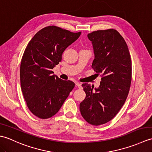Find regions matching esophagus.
<instances>
[{
	"mask_svg": "<svg viewBox=\"0 0 152 152\" xmlns=\"http://www.w3.org/2000/svg\"><path fill=\"white\" fill-rule=\"evenodd\" d=\"M76 86L77 87H78V88H82L81 83H79V82H76Z\"/></svg>",
	"mask_w": 152,
	"mask_h": 152,
	"instance_id": "1",
	"label": "esophagus"
}]
</instances>
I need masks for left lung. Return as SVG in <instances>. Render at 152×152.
Here are the masks:
<instances>
[{"label":"left lung","instance_id":"8db88e82","mask_svg":"<svg viewBox=\"0 0 152 152\" xmlns=\"http://www.w3.org/2000/svg\"><path fill=\"white\" fill-rule=\"evenodd\" d=\"M88 37L95 54L92 68L102 78L95 92L93 86L82 85L86 96L80 110L89 124L100 125L112 120L127 99L132 80L131 58L124 38L115 29L93 31Z\"/></svg>","mask_w":152,"mask_h":152}]
</instances>
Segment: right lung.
<instances>
[{
    "label": "right lung",
    "instance_id": "1",
    "mask_svg": "<svg viewBox=\"0 0 152 152\" xmlns=\"http://www.w3.org/2000/svg\"><path fill=\"white\" fill-rule=\"evenodd\" d=\"M80 34L48 26L38 31L25 48L20 66L21 88L28 108L37 117L48 119L56 114L75 86L70 80L53 75L52 69Z\"/></svg>",
    "mask_w": 152,
    "mask_h": 152
}]
</instances>
